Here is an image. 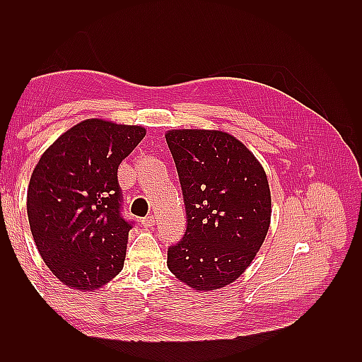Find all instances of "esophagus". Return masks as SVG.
I'll list each match as a JSON object with an SVG mask.
<instances>
[{
    "mask_svg": "<svg viewBox=\"0 0 362 362\" xmlns=\"http://www.w3.org/2000/svg\"><path fill=\"white\" fill-rule=\"evenodd\" d=\"M141 225H144V228H152L156 226V218L154 216H146L144 221H141Z\"/></svg>",
    "mask_w": 362,
    "mask_h": 362,
    "instance_id": "obj_1",
    "label": "esophagus"
}]
</instances>
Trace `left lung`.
Wrapping results in <instances>:
<instances>
[{
	"label": "left lung",
	"mask_w": 362,
	"mask_h": 362,
	"mask_svg": "<svg viewBox=\"0 0 362 362\" xmlns=\"http://www.w3.org/2000/svg\"><path fill=\"white\" fill-rule=\"evenodd\" d=\"M164 136L187 214L182 240L168 250V267L193 290L226 287L250 266L269 231L264 168L221 129H169Z\"/></svg>",
	"instance_id": "8db88e82"
}]
</instances>
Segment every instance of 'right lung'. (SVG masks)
<instances>
[{
    "label": "right lung",
    "instance_id": "obj_1",
    "mask_svg": "<svg viewBox=\"0 0 362 362\" xmlns=\"http://www.w3.org/2000/svg\"><path fill=\"white\" fill-rule=\"evenodd\" d=\"M140 125L86 119L43 152L27 214L42 259L64 286L92 291L124 269L131 223L120 216L117 168L145 137Z\"/></svg>",
    "mask_w": 362,
    "mask_h": 362
}]
</instances>
